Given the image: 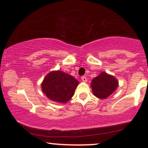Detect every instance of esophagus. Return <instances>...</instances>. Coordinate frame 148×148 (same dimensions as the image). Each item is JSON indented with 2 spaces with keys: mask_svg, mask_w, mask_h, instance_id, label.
<instances>
[{
  "mask_svg": "<svg viewBox=\"0 0 148 148\" xmlns=\"http://www.w3.org/2000/svg\"><path fill=\"white\" fill-rule=\"evenodd\" d=\"M82 80L84 82H87V77H86V76H82Z\"/></svg>",
  "mask_w": 148,
  "mask_h": 148,
  "instance_id": "1",
  "label": "esophagus"
}]
</instances>
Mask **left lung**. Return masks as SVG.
I'll use <instances>...</instances> for the list:
<instances>
[{
    "label": "left lung",
    "mask_w": 148,
    "mask_h": 148,
    "mask_svg": "<svg viewBox=\"0 0 148 148\" xmlns=\"http://www.w3.org/2000/svg\"><path fill=\"white\" fill-rule=\"evenodd\" d=\"M118 86V82L114 76L101 73L94 78L91 83L92 92L95 97L104 99L110 96L116 90Z\"/></svg>",
    "instance_id": "obj_1"
}]
</instances>
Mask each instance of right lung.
Listing matches in <instances>:
<instances>
[{"label": "right lung", "instance_id": "1", "mask_svg": "<svg viewBox=\"0 0 148 148\" xmlns=\"http://www.w3.org/2000/svg\"><path fill=\"white\" fill-rule=\"evenodd\" d=\"M79 82L73 77L60 71H51L46 75L41 84L43 92L48 99L65 103L74 95Z\"/></svg>", "mask_w": 148, "mask_h": 148}]
</instances>
